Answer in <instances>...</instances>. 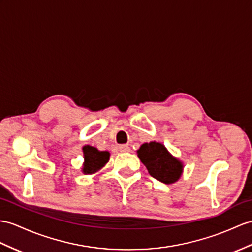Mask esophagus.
<instances>
[{"label": "esophagus", "mask_w": 252, "mask_h": 252, "mask_svg": "<svg viewBox=\"0 0 252 252\" xmlns=\"http://www.w3.org/2000/svg\"><path fill=\"white\" fill-rule=\"evenodd\" d=\"M119 150H120V152H122V153H128V152H130V147L127 146V145H121V146L119 147Z\"/></svg>", "instance_id": "1"}]
</instances>
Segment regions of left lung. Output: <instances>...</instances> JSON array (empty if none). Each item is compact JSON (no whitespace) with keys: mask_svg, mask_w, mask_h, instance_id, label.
<instances>
[{"mask_svg":"<svg viewBox=\"0 0 252 252\" xmlns=\"http://www.w3.org/2000/svg\"><path fill=\"white\" fill-rule=\"evenodd\" d=\"M138 157L149 173L164 184H173L183 173V163L172 156L161 143L153 141L144 143L138 150Z\"/></svg>","mask_w":252,"mask_h":252,"instance_id":"8db88e82","label":"left lung"}]
</instances>
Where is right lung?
Here are the masks:
<instances>
[{"label": "right lung", "mask_w": 252, "mask_h": 252, "mask_svg": "<svg viewBox=\"0 0 252 252\" xmlns=\"http://www.w3.org/2000/svg\"><path fill=\"white\" fill-rule=\"evenodd\" d=\"M84 163L82 172L84 174H93L100 170L110 158V153L107 151H98L96 147L91 145L83 146Z\"/></svg>", "instance_id": "obj_1"}]
</instances>
